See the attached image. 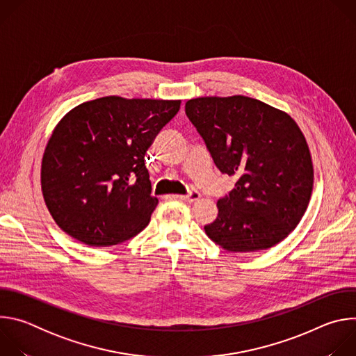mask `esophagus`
<instances>
[{
  "mask_svg": "<svg viewBox=\"0 0 356 356\" xmlns=\"http://www.w3.org/2000/svg\"><path fill=\"white\" fill-rule=\"evenodd\" d=\"M172 197H175V198H180V200H183V201H187V202H193V201H195V200H198L200 197H201V194L197 191V190H190L187 194H183V195H172Z\"/></svg>",
  "mask_w": 356,
  "mask_h": 356,
  "instance_id": "obj_1",
  "label": "esophagus"
}]
</instances>
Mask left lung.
Returning a JSON list of instances; mask_svg holds the SVG:
<instances>
[{"mask_svg":"<svg viewBox=\"0 0 356 356\" xmlns=\"http://www.w3.org/2000/svg\"><path fill=\"white\" fill-rule=\"evenodd\" d=\"M186 115L235 188L217 202L207 235L231 252H255L283 241L307 210L313 163L294 120L245 95L200 97Z\"/></svg>","mask_w":356,"mask_h":356,"instance_id":"obj_1","label":"left lung"}]
</instances>
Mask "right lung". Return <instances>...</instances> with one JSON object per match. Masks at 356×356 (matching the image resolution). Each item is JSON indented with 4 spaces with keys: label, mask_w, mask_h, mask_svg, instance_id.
Returning a JSON list of instances; mask_svg holds the SVG:
<instances>
[{
    "label": "right lung",
    "mask_w": 356,
    "mask_h": 356,
    "mask_svg": "<svg viewBox=\"0 0 356 356\" xmlns=\"http://www.w3.org/2000/svg\"><path fill=\"white\" fill-rule=\"evenodd\" d=\"M180 101L103 97L67 113L42 159V193L56 224L90 246L140 232L158 198L145 154L177 114Z\"/></svg>",
    "instance_id": "add662e5"
}]
</instances>
